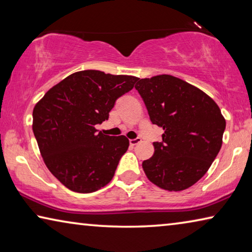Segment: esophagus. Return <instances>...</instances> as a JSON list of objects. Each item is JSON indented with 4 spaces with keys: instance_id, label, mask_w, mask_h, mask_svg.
Here are the masks:
<instances>
[{
    "instance_id": "34e87169",
    "label": "esophagus",
    "mask_w": 252,
    "mask_h": 252,
    "mask_svg": "<svg viewBox=\"0 0 252 252\" xmlns=\"http://www.w3.org/2000/svg\"><path fill=\"white\" fill-rule=\"evenodd\" d=\"M140 142H141V139H140V138H135V139H131L130 140V144H131L132 147L136 146V144L140 143Z\"/></svg>"
}]
</instances>
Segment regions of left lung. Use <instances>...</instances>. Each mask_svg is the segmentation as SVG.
Instances as JSON below:
<instances>
[{"mask_svg":"<svg viewBox=\"0 0 252 252\" xmlns=\"http://www.w3.org/2000/svg\"><path fill=\"white\" fill-rule=\"evenodd\" d=\"M135 89L151 122L164 131L162 141L153 142L155 155L142 162L144 173L161 189H188L206 174L221 149L225 120L218 104L169 74L141 79Z\"/></svg>","mask_w":252,"mask_h":252,"instance_id":"left-lung-1","label":"left lung"}]
</instances>
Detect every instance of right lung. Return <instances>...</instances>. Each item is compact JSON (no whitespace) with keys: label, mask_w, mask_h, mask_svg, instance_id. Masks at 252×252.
Masks as SVG:
<instances>
[{"label":"right lung","mask_w":252,"mask_h":252,"mask_svg":"<svg viewBox=\"0 0 252 252\" xmlns=\"http://www.w3.org/2000/svg\"><path fill=\"white\" fill-rule=\"evenodd\" d=\"M139 78L84 70L66 76L33 109V133L51 173L74 192L90 193L112 180L129 148L125 135L97 132L117 99Z\"/></svg>","instance_id":"add662e5"}]
</instances>
